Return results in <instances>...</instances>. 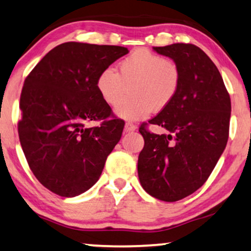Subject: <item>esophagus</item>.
<instances>
[{"label":"esophagus","mask_w":251,"mask_h":251,"mask_svg":"<svg viewBox=\"0 0 251 251\" xmlns=\"http://www.w3.org/2000/svg\"><path fill=\"white\" fill-rule=\"evenodd\" d=\"M137 129V126L133 125L132 122H126L125 126V130L126 131H133V130Z\"/></svg>","instance_id":"1"}]
</instances>
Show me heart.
I'll list each match as a JSON object with an SVG mask.
<instances>
[{"label":"heart","mask_w":251,"mask_h":251,"mask_svg":"<svg viewBox=\"0 0 251 251\" xmlns=\"http://www.w3.org/2000/svg\"><path fill=\"white\" fill-rule=\"evenodd\" d=\"M181 74L174 60L149 49H137L118 64V72L105 68L97 78L102 100L115 106L126 95L115 112L126 120L145 119L151 112H160L175 100L180 88Z\"/></svg>","instance_id":"1"}]
</instances>
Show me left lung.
Listing matches in <instances>:
<instances>
[{"label":"left lung","mask_w":251,"mask_h":251,"mask_svg":"<svg viewBox=\"0 0 251 251\" xmlns=\"http://www.w3.org/2000/svg\"><path fill=\"white\" fill-rule=\"evenodd\" d=\"M180 70L175 100L139 126L144 149L138 156V177L152 197L175 202L199 190L214 170L228 139L231 98L218 68L200 48L190 43L153 47ZM149 124L167 128L156 135Z\"/></svg>","instance_id":"1"}]
</instances>
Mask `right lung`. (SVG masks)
Instances as JSON below:
<instances>
[{"label":"right lung","instance_id":"1","mask_svg":"<svg viewBox=\"0 0 251 251\" xmlns=\"http://www.w3.org/2000/svg\"><path fill=\"white\" fill-rule=\"evenodd\" d=\"M128 52L119 46L66 42L27 75L19 102V140L34 176L52 193L76 197L100 177L125 121L102 100L97 78ZM95 121L101 125L86 126Z\"/></svg>","mask_w":251,"mask_h":251}]
</instances>
